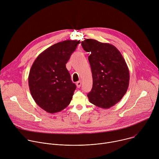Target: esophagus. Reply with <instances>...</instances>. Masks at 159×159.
<instances>
[{
	"label": "esophagus",
	"mask_w": 159,
	"mask_h": 159,
	"mask_svg": "<svg viewBox=\"0 0 159 159\" xmlns=\"http://www.w3.org/2000/svg\"><path fill=\"white\" fill-rule=\"evenodd\" d=\"M76 85H77V88H80V86H81V82H80V80L78 81V82H77Z\"/></svg>",
	"instance_id": "esophagus-1"
}]
</instances>
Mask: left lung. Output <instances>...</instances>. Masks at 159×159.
<instances>
[{
  "label": "left lung",
  "instance_id": "obj_1",
  "mask_svg": "<svg viewBox=\"0 0 159 159\" xmlns=\"http://www.w3.org/2000/svg\"><path fill=\"white\" fill-rule=\"evenodd\" d=\"M90 55L88 60L93 74V88L87 94L90 102L107 109L118 102L126 94L129 73L120 51L113 45L93 39L82 41Z\"/></svg>",
  "mask_w": 159,
  "mask_h": 159
}]
</instances>
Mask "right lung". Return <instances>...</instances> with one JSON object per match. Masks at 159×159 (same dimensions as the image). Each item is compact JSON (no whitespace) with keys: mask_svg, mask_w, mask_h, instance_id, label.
<instances>
[{"mask_svg":"<svg viewBox=\"0 0 159 159\" xmlns=\"http://www.w3.org/2000/svg\"><path fill=\"white\" fill-rule=\"evenodd\" d=\"M80 41L66 40L43 52L34 61L28 82L31 96L43 109L55 113L64 109L72 99L76 85L66 63Z\"/></svg>","mask_w":159,"mask_h":159,"instance_id":"right-lung-1","label":"right lung"}]
</instances>
